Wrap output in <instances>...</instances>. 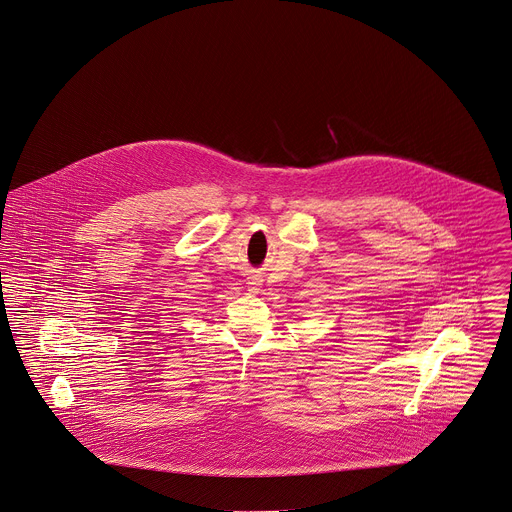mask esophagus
Masks as SVG:
<instances>
[{"mask_svg": "<svg viewBox=\"0 0 512 512\" xmlns=\"http://www.w3.org/2000/svg\"><path fill=\"white\" fill-rule=\"evenodd\" d=\"M249 284H251V288H253V290H259V280H257V278H253Z\"/></svg>", "mask_w": 512, "mask_h": 512, "instance_id": "obj_1", "label": "esophagus"}]
</instances>
